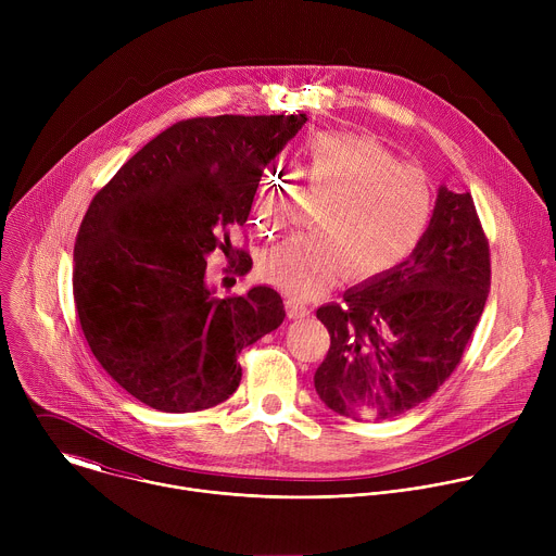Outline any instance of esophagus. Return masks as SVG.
<instances>
[{
  "label": "esophagus",
  "mask_w": 556,
  "mask_h": 556,
  "mask_svg": "<svg viewBox=\"0 0 556 556\" xmlns=\"http://www.w3.org/2000/svg\"><path fill=\"white\" fill-rule=\"evenodd\" d=\"M286 312H288L290 319H303V316L309 314V307H307L305 301H301L296 296H288L286 299Z\"/></svg>",
  "instance_id": "obj_1"
}]
</instances>
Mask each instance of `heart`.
<instances>
[{
  "mask_svg": "<svg viewBox=\"0 0 556 556\" xmlns=\"http://www.w3.org/2000/svg\"><path fill=\"white\" fill-rule=\"evenodd\" d=\"M303 174L312 189L330 193L316 215L319 235L288 240L262 257V275L294 296L330 286L345 266L348 277H371L399 264L420 240L433 191L427 174L395 157L374 140L354 134H319L303 144ZM283 176L260 182L253 217L275 232L283 219Z\"/></svg>",
  "mask_w": 556,
  "mask_h": 556,
  "instance_id": "b5f03b06",
  "label": "heart"
}]
</instances>
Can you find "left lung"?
Listing matches in <instances>:
<instances>
[{"mask_svg": "<svg viewBox=\"0 0 556 556\" xmlns=\"http://www.w3.org/2000/svg\"><path fill=\"white\" fill-rule=\"evenodd\" d=\"M491 290L489 242L470 193L438 189L412 255L316 309L330 350L314 374L319 399L354 420L395 418L459 365Z\"/></svg>", "mask_w": 556, "mask_h": 556, "instance_id": "1", "label": "left lung"}]
</instances>
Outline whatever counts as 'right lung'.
<instances>
[{"instance_id": "right-lung-1", "label": "right lung", "mask_w": 556, "mask_h": 556, "mask_svg": "<svg viewBox=\"0 0 556 556\" xmlns=\"http://www.w3.org/2000/svg\"><path fill=\"white\" fill-rule=\"evenodd\" d=\"M299 116L189 118L157 134L92 200L74 244V303L101 367L167 414L224 403L237 354L283 324L268 286L217 299L206 257L249 219L264 169ZM242 270L253 264L244 253Z\"/></svg>"}]
</instances>
